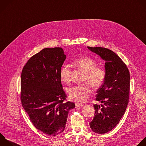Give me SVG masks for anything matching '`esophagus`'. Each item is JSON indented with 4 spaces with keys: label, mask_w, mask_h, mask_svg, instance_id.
<instances>
[{
    "label": "esophagus",
    "mask_w": 146,
    "mask_h": 146,
    "mask_svg": "<svg viewBox=\"0 0 146 146\" xmlns=\"http://www.w3.org/2000/svg\"><path fill=\"white\" fill-rule=\"evenodd\" d=\"M84 106L83 104H81V103H76V107H82Z\"/></svg>",
    "instance_id": "obj_1"
}]
</instances>
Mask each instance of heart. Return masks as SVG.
<instances>
[{
	"label": "heart",
	"mask_w": 146,
	"mask_h": 146,
	"mask_svg": "<svg viewBox=\"0 0 146 146\" xmlns=\"http://www.w3.org/2000/svg\"><path fill=\"white\" fill-rule=\"evenodd\" d=\"M73 65L85 73L84 81H88L94 88H98L103 84L106 72L104 68L97 66V62L90 57H84L76 59ZM61 80L69 83L71 79V72L69 66H64L60 70ZM70 100L80 103H84L91 93L90 86L88 83L75 85L68 90Z\"/></svg>",
	"instance_id": "heart-1"
}]
</instances>
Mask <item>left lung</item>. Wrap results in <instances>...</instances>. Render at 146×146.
Returning a JSON list of instances; mask_svg holds the SVG:
<instances>
[{"label":"left lung","instance_id":"1","mask_svg":"<svg viewBox=\"0 0 146 146\" xmlns=\"http://www.w3.org/2000/svg\"><path fill=\"white\" fill-rule=\"evenodd\" d=\"M88 48L106 61V78L95 99L102 104L93 105L94 116L89 123L94 132L106 133L118 124L125 112L129 96V72L121 59L108 48Z\"/></svg>","mask_w":146,"mask_h":146}]
</instances>
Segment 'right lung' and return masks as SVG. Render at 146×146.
Segmentation results:
<instances>
[{
	"instance_id": "obj_1",
	"label": "right lung",
	"mask_w": 146,
	"mask_h": 146,
	"mask_svg": "<svg viewBox=\"0 0 146 146\" xmlns=\"http://www.w3.org/2000/svg\"><path fill=\"white\" fill-rule=\"evenodd\" d=\"M66 59L61 47L44 48L24 66L21 80L22 105L35 127L51 136L62 133L74 103L65 100L60 70Z\"/></svg>"
}]
</instances>
